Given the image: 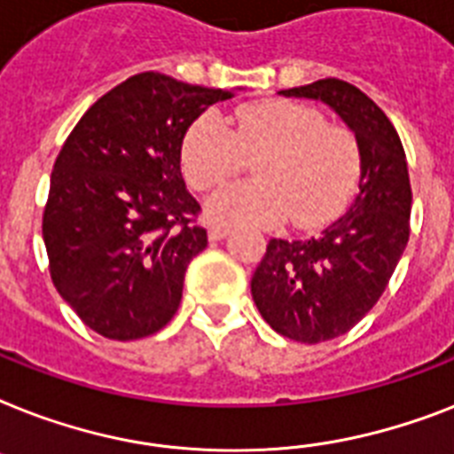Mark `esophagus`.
<instances>
[{"instance_id": "obj_1", "label": "esophagus", "mask_w": 454, "mask_h": 454, "mask_svg": "<svg viewBox=\"0 0 454 454\" xmlns=\"http://www.w3.org/2000/svg\"><path fill=\"white\" fill-rule=\"evenodd\" d=\"M231 233V228L228 226H223V223H216V226H212L209 228V239H212V242H216V239H223L226 238V235Z\"/></svg>"}]
</instances>
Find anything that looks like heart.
I'll use <instances>...</instances> for the list:
<instances>
[{
	"label": "heart",
	"instance_id": "obj_1",
	"mask_svg": "<svg viewBox=\"0 0 454 454\" xmlns=\"http://www.w3.org/2000/svg\"><path fill=\"white\" fill-rule=\"evenodd\" d=\"M254 158L259 179L228 186L207 202V215L226 223L272 226L289 219L319 228L348 207L361 176L359 142L348 128L324 123L308 105L263 99L239 106L228 125L207 114L182 146V168L198 191L233 179Z\"/></svg>",
	"mask_w": 454,
	"mask_h": 454
}]
</instances>
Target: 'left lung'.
<instances>
[{"mask_svg":"<svg viewBox=\"0 0 454 454\" xmlns=\"http://www.w3.org/2000/svg\"><path fill=\"white\" fill-rule=\"evenodd\" d=\"M333 109L359 142V193L310 239H270L252 278L261 317L296 342L333 340L378 303L411 235V179L392 121L348 81L279 90Z\"/></svg>","mask_w":454,"mask_h":454,"instance_id":"obj_1","label":"left lung"}]
</instances>
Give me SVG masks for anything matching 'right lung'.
<instances>
[{"instance_id": "obj_1", "label": "right lung", "mask_w": 454, "mask_h": 454, "mask_svg": "<svg viewBox=\"0 0 454 454\" xmlns=\"http://www.w3.org/2000/svg\"><path fill=\"white\" fill-rule=\"evenodd\" d=\"M231 90L135 74L88 109L53 165L43 209L51 278L81 322L109 340L160 331L207 247L182 176L193 121Z\"/></svg>"}]
</instances>
